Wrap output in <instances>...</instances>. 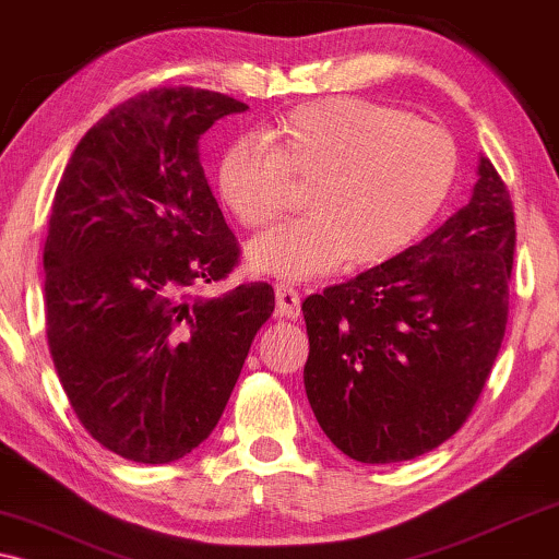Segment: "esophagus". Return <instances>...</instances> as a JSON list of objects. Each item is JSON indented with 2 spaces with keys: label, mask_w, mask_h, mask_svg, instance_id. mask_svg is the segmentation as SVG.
I'll use <instances>...</instances> for the list:
<instances>
[{
  "label": "esophagus",
  "mask_w": 559,
  "mask_h": 559,
  "mask_svg": "<svg viewBox=\"0 0 559 559\" xmlns=\"http://www.w3.org/2000/svg\"><path fill=\"white\" fill-rule=\"evenodd\" d=\"M274 297H277V316L287 320L300 318V293L289 285H277L274 289Z\"/></svg>",
  "instance_id": "esophagus-1"
}]
</instances>
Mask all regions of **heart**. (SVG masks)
Returning <instances> with one entry per match:
<instances>
[{"mask_svg":"<svg viewBox=\"0 0 559 559\" xmlns=\"http://www.w3.org/2000/svg\"><path fill=\"white\" fill-rule=\"evenodd\" d=\"M264 142L228 144L216 188L241 226L259 228L287 205L289 180L312 182L310 216L270 228L247 249L251 270L285 280L402 254L438 216L457 170L445 129L356 96L295 106L264 129Z\"/></svg>","mask_w":559,"mask_h":559,"instance_id":"heart-1","label":"heart"}]
</instances>
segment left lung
<instances>
[{
	"mask_svg": "<svg viewBox=\"0 0 559 559\" xmlns=\"http://www.w3.org/2000/svg\"><path fill=\"white\" fill-rule=\"evenodd\" d=\"M516 224L491 159L471 201L394 259L302 302L305 392L358 463H400L461 430L499 356Z\"/></svg>",
	"mask_w": 559,
	"mask_h": 559,
	"instance_id": "left-lung-1",
	"label": "left lung"
}]
</instances>
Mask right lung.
Segmentation results:
<instances>
[{
    "mask_svg": "<svg viewBox=\"0 0 559 559\" xmlns=\"http://www.w3.org/2000/svg\"><path fill=\"white\" fill-rule=\"evenodd\" d=\"M247 109L152 88L98 119L58 182L43 251L50 356L81 425L127 461L173 463L209 438L274 310L266 282L195 295L239 264L198 140Z\"/></svg>",
    "mask_w": 559,
    "mask_h": 559,
    "instance_id": "add662e5",
    "label": "right lung"
}]
</instances>
